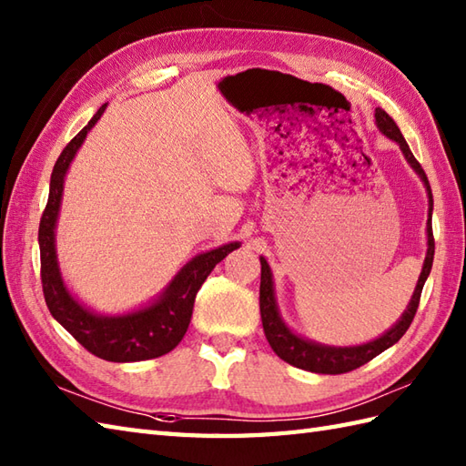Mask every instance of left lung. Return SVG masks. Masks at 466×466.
Instances as JSON below:
<instances>
[{
  "instance_id": "left-lung-1",
  "label": "left lung",
  "mask_w": 466,
  "mask_h": 466,
  "mask_svg": "<svg viewBox=\"0 0 466 466\" xmlns=\"http://www.w3.org/2000/svg\"><path fill=\"white\" fill-rule=\"evenodd\" d=\"M374 122L376 127L389 137V140L397 142L402 150L404 160L409 162L417 176L422 180L424 187H427V196H429V220H427V256H424L422 262V270L419 276L417 289L412 292V299L407 306V310L402 312L400 319L394 322L389 330L380 334L379 339H374L370 342L364 344H356V346H330V344H320L304 339V336L296 334L289 324L282 320L280 310H279V302H276V294H274V280H272V270L268 262H266L264 256H260V264H262V276H260V316H262V326H264V334L266 340L270 342L272 350L280 356L284 362H289L296 369L316 372V374H342V372H350L359 366L366 364L372 360L374 356H379L386 349H390L392 344H397L402 334L409 330V326L417 314L419 302H420V292L422 286L427 282L431 268H432V258H434V238H432V192H431V184L429 177L424 174L420 164L417 162V157L412 156L410 147L404 140L397 122L386 114L380 107L374 110Z\"/></svg>"
}]
</instances>
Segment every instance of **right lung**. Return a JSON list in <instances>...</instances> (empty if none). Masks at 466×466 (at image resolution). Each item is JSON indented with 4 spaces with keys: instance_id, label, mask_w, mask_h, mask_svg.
<instances>
[{
    "instance_id": "add662e5",
    "label": "right lung",
    "mask_w": 466,
    "mask_h": 466,
    "mask_svg": "<svg viewBox=\"0 0 466 466\" xmlns=\"http://www.w3.org/2000/svg\"><path fill=\"white\" fill-rule=\"evenodd\" d=\"M106 106L107 104H104L84 130L64 147L54 166L47 206L39 220L37 234L39 256H42V286L46 304L54 319L97 359L110 362L150 360L167 354L180 344L192 319L198 290L218 262H222L232 250L240 248V242L218 246L214 250L194 256L152 302L130 312L97 314L69 292L59 272L56 252V226L59 206H62L64 182L77 150L82 147L87 132L106 112Z\"/></svg>"
}]
</instances>
